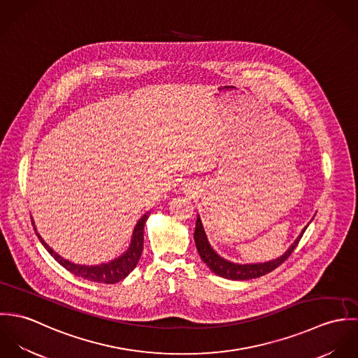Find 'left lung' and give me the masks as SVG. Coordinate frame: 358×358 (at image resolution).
<instances>
[{"mask_svg": "<svg viewBox=\"0 0 358 358\" xmlns=\"http://www.w3.org/2000/svg\"><path fill=\"white\" fill-rule=\"evenodd\" d=\"M307 226L303 227L301 234L295 238V241L289 245V248L282 255L278 256L275 259H271L268 262H263V263H236V262H230V260L222 257L219 254H216V251L210 247V244L208 241L200 215L197 216V220H196L194 241H196L199 254L210 271H213L216 275L227 278V280L244 281V280H251V278H257L260 275H264V274L273 271L275 267H278L282 262H285L292 254V251L296 248Z\"/></svg>", "mask_w": 358, "mask_h": 358, "instance_id": "obj_1", "label": "left lung"}]
</instances>
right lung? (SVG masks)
Returning a JSON list of instances; mask_svg holds the SVG:
<instances>
[{"label":"right lung","instance_id":"add662e5","mask_svg":"<svg viewBox=\"0 0 358 358\" xmlns=\"http://www.w3.org/2000/svg\"><path fill=\"white\" fill-rule=\"evenodd\" d=\"M149 215H150V212H146L135 224L128 250L125 252H122L118 257H114L110 262L101 263V264H80V263H74L69 259H64L63 256L55 252L51 247L44 241V238L37 233L33 219H31V222H33L34 230L38 236V240L41 241L44 248L51 254L52 257L60 266H63L66 270H69L74 275L81 277L84 280L94 281V282H103V284H114V282L124 280L136 267V264L142 256V251H143V233H145V224H146Z\"/></svg>","mask_w":358,"mask_h":358}]
</instances>
